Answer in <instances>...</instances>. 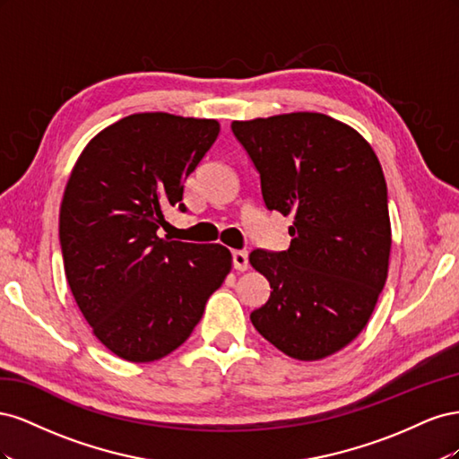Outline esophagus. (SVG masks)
I'll use <instances>...</instances> for the list:
<instances>
[{"label": "esophagus", "instance_id": "1", "mask_svg": "<svg viewBox=\"0 0 459 459\" xmlns=\"http://www.w3.org/2000/svg\"><path fill=\"white\" fill-rule=\"evenodd\" d=\"M231 260H233V268L245 272L248 268V253L247 251H233L231 253Z\"/></svg>", "mask_w": 459, "mask_h": 459}]
</instances>
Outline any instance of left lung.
<instances>
[{
  "label": "left lung",
  "instance_id": "8db88e82",
  "mask_svg": "<svg viewBox=\"0 0 459 459\" xmlns=\"http://www.w3.org/2000/svg\"><path fill=\"white\" fill-rule=\"evenodd\" d=\"M231 130L260 174L264 204L295 220L287 251L248 256L272 287L251 322L290 358L335 354L366 327L386 281L379 159L356 130L319 113L235 120Z\"/></svg>",
  "mask_w": 459,
  "mask_h": 459
}]
</instances>
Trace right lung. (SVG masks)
I'll return each mask as SVG.
<instances>
[{"instance_id": "obj_1", "label": "right lung", "mask_w": 459, "mask_h": 459, "mask_svg": "<svg viewBox=\"0 0 459 459\" xmlns=\"http://www.w3.org/2000/svg\"><path fill=\"white\" fill-rule=\"evenodd\" d=\"M220 124L137 113L97 134L63 195L66 281L93 335L128 362H155L186 342L231 270L221 245L159 238L164 211L186 212L184 182Z\"/></svg>"}]
</instances>
